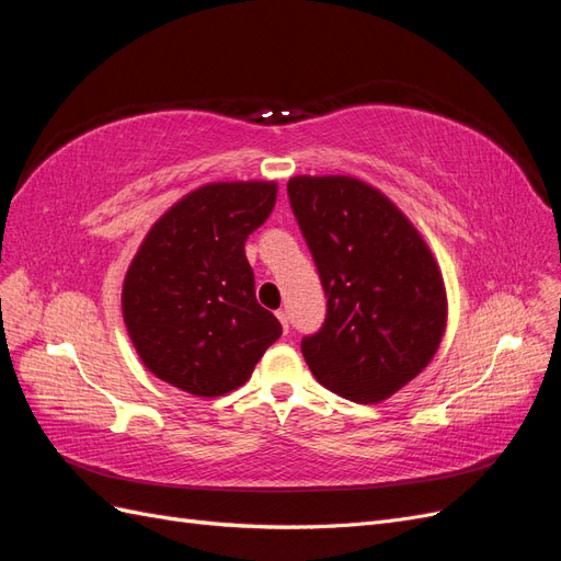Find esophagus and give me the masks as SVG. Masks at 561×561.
I'll use <instances>...</instances> for the list:
<instances>
[{"label": "esophagus", "instance_id": "1", "mask_svg": "<svg viewBox=\"0 0 561 561\" xmlns=\"http://www.w3.org/2000/svg\"><path fill=\"white\" fill-rule=\"evenodd\" d=\"M276 318L280 320L283 332L287 334V330H290V316H287V311H285V309H278V311H276Z\"/></svg>", "mask_w": 561, "mask_h": 561}]
</instances>
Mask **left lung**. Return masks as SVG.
Segmentation results:
<instances>
[{
  "mask_svg": "<svg viewBox=\"0 0 561 561\" xmlns=\"http://www.w3.org/2000/svg\"><path fill=\"white\" fill-rule=\"evenodd\" d=\"M287 196L328 297L325 325L301 342L304 360L332 393L377 404L419 377L443 342V271L377 186L297 175Z\"/></svg>",
  "mask_w": 561,
  "mask_h": 561,
  "instance_id": "1",
  "label": "left lung"
}]
</instances>
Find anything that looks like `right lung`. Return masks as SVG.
I'll use <instances>...</instances> for the list:
<instances>
[{
  "instance_id": "add662e5",
  "label": "right lung",
  "mask_w": 561,
  "mask_h": 561,
  "mask_svg": "<svg viewBox=\"0 0 561 561\" xmlns=\"http://www.w3.org/2000/svg\"><path fill=\"white\" fill-rule=\"evenodd\" d=\"M278 184L210 182L173 203L126 271L122 311L142 365L184 393L243 386L283 328L254 297L248 236L276 206Z\"/></svg>"
}]
</instances>
